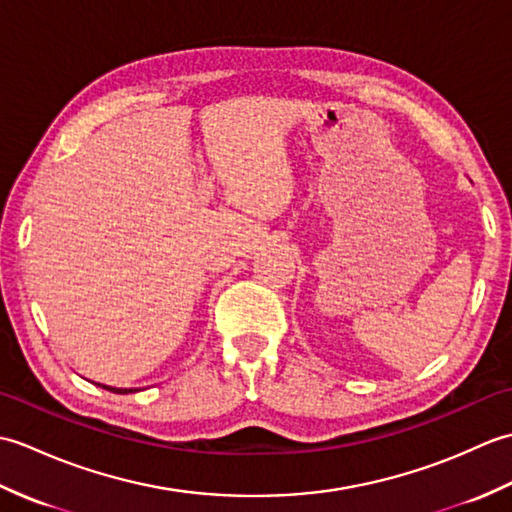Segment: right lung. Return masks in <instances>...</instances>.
I'll return each mask as SVG.
<instances>
[{
  "mask_svg": "<svg viewBox=\"0 0 512 512\" xmlns=\"http://www.w3.org/2000/svg\"><path fill=\"white\" fill-rule=\"evenodd\" d=\"M103 389L114 391V394H127V391H138V389H116V387H105V385H103Z\"/></svg>",
  "mask_w": 512,
  "mask_h": 512,
  "instance_id": "right-lung-1",
  "label": "right lung"
}]
</instances>
